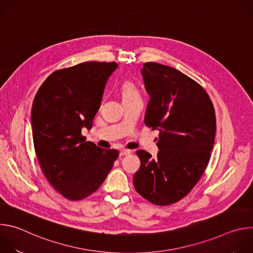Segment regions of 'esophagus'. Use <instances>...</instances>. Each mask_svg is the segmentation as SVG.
I'll return each instance as SVG.
<instances>
[{"mask_svg": "<svg viewBox=\"0 0 253 253\" xmlns=\"http://www.w3.org/2000/svg\"><path fill=\"white\" fill-rule=\"evenodd\" d=\"M132 151L131 150H128V149H123V150H120V156H126V155H129Z\"/></svg>", "mask_w": 253, "mask_h": 253, "instance_id": "esophagus-1", "label": "esophagus"}]
</instances>
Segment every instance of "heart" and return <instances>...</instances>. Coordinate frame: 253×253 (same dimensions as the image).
<instances>
[{
    "instance_id": "b5f03b06",
    "label": "heart",
    "mask_w": 253,
    "mask_h": 253,
    "mask_svg": "<svg viewBox=\"0 0 253 253\" xmlns=\"http://www.w3.org/2000/svg\"><path fill=\"white\" fill-rule=\"evenodd\" d=\"M119 91L123 104L141 100V95L137 85L130 79H125L122 81Z\"/></svg>"
}]
</instances>
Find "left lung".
I'll list each match as a JSON object with an SVG mask.
<instances>
[{
	"label": "left lung",
	"instance_id": "obj_1",
	"mask_svg": "<svg viewBox=\"0 0 253 253\" xmlns=\"http://www.w3.org/2000/svg\"><path fill=\"white\" fill-rule=\"evenodd\" d=\"M150 101L145 125L158 128L156 158L138 150L141 165L133 177L136 191L166 206L184 198L205 171L216 132L213 104L207 92L181 72L148 62L141 71Z\"/></svg>",
	"mask_w": 253,
	"mask_h": 253
}]
</instances>
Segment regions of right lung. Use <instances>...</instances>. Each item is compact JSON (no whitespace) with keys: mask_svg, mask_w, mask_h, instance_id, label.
Here are the masks:
<instances>
[{"mask_svg":"<svg viewBox=\"0 0 253 253\" xmlns=\"http://www.w3.org/2000/svg\"><path fill=\"white\" fill-rule=\"evenodd\" d=\"M116 62H85L57 70L44 81L32 107L34 147L49 183L78 201L104 182L119 153L101 149L82 135L91 129Z\"/></svg>","mask_w":253,"mask_h":253,"instance_id":"obj_1","label":"right lung"}]
</instances>
